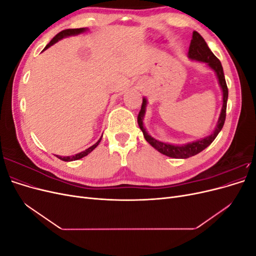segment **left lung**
Returning <instances> with one entry per match:
<instances>
[{"label": "left lung", "instance_id": "obj_1", "mask_svg": "<svg viewBox=\"0 0 256 256\" xmlns=\"http://www.w3.org/2000/svg\"><path fill=\"white\" fill-rule=\"evenodd\" d=\"M188 54H189V58L192 60L207 63L209 65V67H212L216 72V76H218V79H219L220 86L223 92V106H222L221 114H220V118L218 120V125H216L214 132L209 136L202 138V140H198L196 142H192V143L182 145V146L166 144V143L154 140V138H152L146 132V130L143 126V118H144L145 108H146V99L145 98H143L141 110H140V112H138V124L142 130L145 140L148 142L154 147V148H156L161 154H166V156H168V157L178 158V159H186V158H189L192 156H196V154L204 150L207 146H209L214 142L216 136H218L221 131V129L224 125V122H226V104H228V85L226 82V78H224V72H223L221 62L210 51V49L208 48V46H207L206 42L204 40V38L200 36L198 32H196V30L193 32V35H192V40L190 44Z\"/></svg>", "mask_w": 256, "mask_h": 256}]
</instances>
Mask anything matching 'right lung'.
Here are the masks:
<instances>
[{
  "mask_svg": "<svg viewBox=\"0 0 256 256\" xmlns=\"http://www.w3.org/2000/svg\"><path fill=\"white\" fill-rule=\"evenodd\" d=\"M85 30H86V28H67V30H62V32H60L58 34H56V36H54V37L52 38V40H51L47 46H46L44 50L48 49V48L50 47V46H52L53 44L58 42L60 40H62V38L67 37V36H72V35H78V34H80V33L84 32ZM102 138H99L97 143H95L94 145L90 146V148L85 150L84 152H79V154H74V156H70V157H62V156H58V154H56V157H58V159H60V160H63V161H74V160L81 159V158H83V157H85V156H88V154L92 150H95V148H96V147L98 146V144L100 143V141H102Z\"/></svg>",
  "mask_w": 256,
  "mask_h": 256,
  "instance_id": "add662e5",
  "label": "right lung"
}]
</instances>
